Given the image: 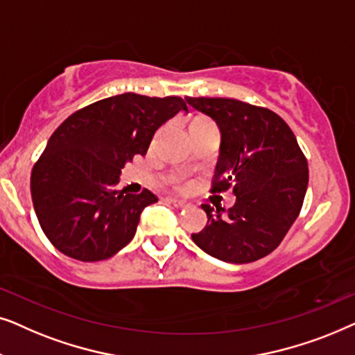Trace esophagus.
I'll list each match as a JSON object with an SVG mask.
<instances>
[{
  "instance_id": "esophagus-1",
  "label": "esophagus",
  "mask_w": 355,
  "mask_h": 355,
  "mask_svg": "<svg viewBox=\"0 0 355 355\" xmlns=\"http://www.w3.org/2000/svg\"><path fill=\"white\" fill-rule=\"evenodd\" d=\"M168 201L172 202L175 207H178V209H185V207H190V202L185 201V200H178V198H168Z\"/></svg>"
}]
</instances>
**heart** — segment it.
Returning a JSON list of instances; mask_svg holds the SVG:
<instances>
[{
	"label": "heart",
	"mask_w": 355,
	"mask_h": 355,
	"mask_svg": "<svg viewBox=\"0 0 355 355\" xmlns=\"http://www.w3.org/2000/svg\"><path fill=\"white\" fill-rule=\"evenodd\" d=\"M202 121H209V120H207V118H205V116H196V118H193L191 123H202ZM168 182L172 183V185L177 188V190H182V191L190 190L191 185H193L191 180L187 177L185 173H172L168 177Z\"/></svg>",
	"instance_id": "1"
}]
</instances>
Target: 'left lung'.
Returning <instances> with one entry per match:
<instances>
[{
  "label": "left lung",
  "mask_w": 355,
  "mask_h": 355,
  "mask_svg": "<svg viewBox=\"0 0 355 355\" xmlns=\"http://www.w3.org/2000/svg\"><path fill=\"white\" fill-rule=\"evenodd\" d=\"M220 131L212 193L232 190L230 209L201 207L207 224L193 242L220 261L243 264L279 247L304 205L309 164L289 125L268 108L235 98L187 97Z\"/></svg>",
  "instance_id": "8db88e82"
}]
</instances>
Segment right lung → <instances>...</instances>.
<instances>
[{
	"label": "right lung",
	"mask_w": 355,
	"mask_h": 355,
	"mask_svg": "<svg viewBox=\"0 0 355 355\" xmlns=\"http://www.w3.org/2000/svg\"><path fill=\"white\" fill-rule=\"evenodd\" d=\"M188 107L180 97L126 92L74 112L50 136L31 175L39 224L66 257L102 261L126 247L146 206L157 201L149 190H115L121 168L144 155L159 126Z\"/></svg>",
	"instance_id": "right-lung-1"
}]
</instances>
